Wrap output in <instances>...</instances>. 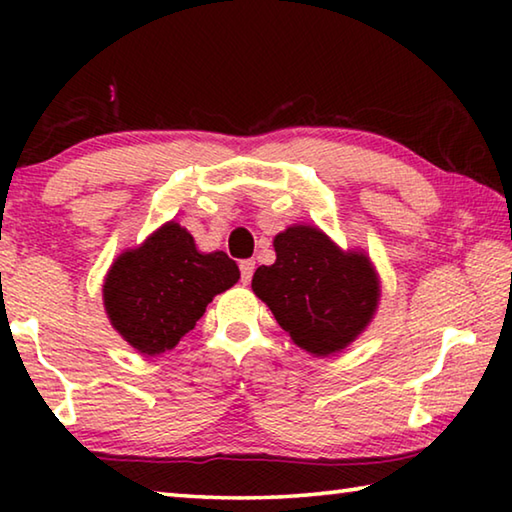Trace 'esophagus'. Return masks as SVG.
<instances>
[{
  "mask_svg": "<svg viewBox=\"0 0 512 512\" xmlns=\"http://www.w3.org/2000/svg\"><path fill=\"white\" fill-rule=\"evenodd\" d=\"M239 271H241V282L248 284L250 277H253V271H255L253 259H244V262H239Z\"/></svg>",
  "mask_w": 512,
  "mask_h": 512,
  "instance_id": "esophagus-1",
  "label": "esophagus"
}]
</instances>
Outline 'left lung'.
Instances as JSON below:
<instances>
[{"instance_id":"left-lung-1","label":"left lung","mask_w":512,"mask_h":512,"mask_svg":"<svg viewBox=\"0 0 512 512\" xmlns=\"http://www.w3.org/2000/svg\"><path fill=\"white\" fill-rule=\"evenodd\" d=\"M273 248L275 262L259 266L250 287L291 341L311 357H329L357 341L381 298L366 250H343L307 223L277 232Z\"/></svg>"}]
</instances>
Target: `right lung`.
<instances>
[{
	"label": "right lung",
	"mask_w": 512,
	"mask_h": 512,
	"mask_svg": "<svg viewBox=\"0 0 512 512\" xmlns=\"http://www.w3.org/2000/svg\"><path fill=\"white\" fill-rule=\"evenodd\" d=\"M237 280L239 266L223 250L201 253L187 228L167 221L110 264L103 307L121 339L155 357L176 348L212 298Z\"/></svg>",
	"instance_id": "right-lung-1"
}]
</instances>
